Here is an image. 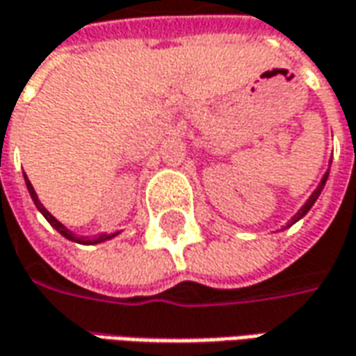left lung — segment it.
<instances>
[{
	"label": "left lung",
	"mask_w": 356,
	"mask_h": 356,
	"mask_svg": "<svg viewBox=\"0 0 356 356\" xmlns=\"http://www.w3.org/2000/svg\"><path fill=\"white\" fill-rule=\"evenodd\" d=\"M327 175H329V173H325L323 179H321V183H319V187H317V189L313 191V195H312V197H309V201L305 202V204L301 207L300 213H298V215L293 216V222H296L298 218H301V216L305 215V213H307V211H309V209H312V207H313V202L317 201V197H319V193H321V191H323V187H325V181H327Z\"/></svg>",
	"instance_id": "obj_1"
}]
</instances>
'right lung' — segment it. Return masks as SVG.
<instances>
[{"label":"right lung","instance_id":"right-lung-1","mask_svg":"<svg viewBox=\"0 0 356 356\" xmlns=\"http://www.w3.org/2000/svg\"><path fill=\"white\" fill-rule=\"evenodd\" d=\"M25 183H27V189H29V195H31V199H33V201H35V204H37V209H39V211H41V213H43L44 218H47V220H49V222H51V227H55L56 230H58V232H60V234H63V236H65V238H68V240H76V242H79V238H74V236H72V234H70V232H68L67 228L63 227V225H60V222H58V220H56L55 216L51 215V213H49V211H47V209H44L43 204H41V202H39V199H37V193H35V189H33L31 181H29V179L25 177ZM112 236H114V234H104V236H100V238H96V240H86V242H88V244H92V242H102V240L112 238Z\"/></svg>","mask_w":356,"mask_h":356}]
</instances>
